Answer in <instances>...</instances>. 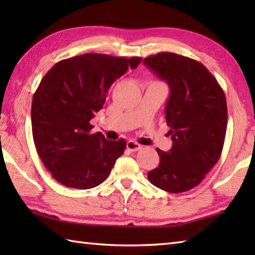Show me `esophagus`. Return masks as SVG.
Masks as SVG:
<instances>
[{"label": "esophagus", "instance_id": "esophagus-1", "mask_svg": "<svg viewBox=\"0 0 255 255\" xmlns=\"http://www.w3.org/2000/svg\"><path fill=\"white\" fill-rule=\"evenodd\" d=\"M126 147L129 151H131V152H133V151H138L141 149V144H139L138 142L136 141H132V140H129V141L127 142Z\"/></svg>", "mask_w": 255, "mask_h": 255}]
</instances>
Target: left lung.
Listing matches in <instances>:
<instances>
[{"mask_svg": "<svg viewBox=\"0 0 255 255\" xmlns=\"http://www.w3.org/2000/svg\"><path fill=\"white\" fill-rule=\"evenodd\" d=\"M143 63L170 86L165 118L173 141L169 152L156 149L160 163L148 172V180L169 193L189 191L220 158L228 121L225 93L207 68L194 59L159 52Z\"/></svg>", "mask_w": 255, "mask_h": 255, "instance_id": "1", "label": "left lung"}]
</instances>
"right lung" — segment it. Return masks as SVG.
Returning a JSON list of instances; mask_svg holds the SVG:
<instances>
[{"label":"right lung","instance_id":"add662e5","mask_svg":"<svg viewBox=\"0 0 255 255\" xmlns=\"http://www.w3.org/2000/svg\"><path fill=\"white\" fill-rule=\"evenodd\" d=\"M139 57L84 53L57 62L42 78L31 103V129L38 155L64 186L93 188L104 182L126 149V141L91 133L108 89Z\"/></svg>","mask_w":255,"mask_h":255}]
</instances>
